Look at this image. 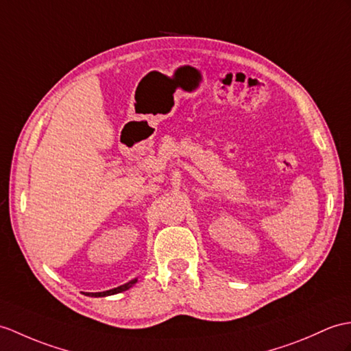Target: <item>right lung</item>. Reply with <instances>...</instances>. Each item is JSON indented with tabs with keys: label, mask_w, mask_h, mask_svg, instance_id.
Here are the masks:
<instances>
[{
	"label": "right lung",
	"mask_w": 351,
	"mask_h": 351,
	"mask_svg": "<svg viewBox=\"0 0 351 351\" xmlns=\"http://www.w3.org/2000/svg\"><path fill=\"white\" fill-rule=\"evenodd\" d=\"M134 282H137V280H133V281H130L128 284H124V286H119V287H117V289H112V290H108V291L94 293V296H109V295H115V293H121V291H124V290L130 289V287L133 286Z\"/></svg>",
	"instance_id": "1"
}]
</instances>
